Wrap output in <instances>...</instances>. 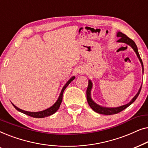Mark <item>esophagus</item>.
I'll list each match as a JSON object with an SVG mask.
<instances>
[{
	"instance_id": "esophagus-1",
	"label": "esophagus",
	"mask_w": 148,
	"mask_h": 148,
	"mask_svg": "<svg viewBox=\"0 0 148 148\" xmlns=\"http://www.w3.org/2000/svg\"><path fill=\"white\" fill-rule=\"evenodd\" d=\"M77 73H79V74H82L83 73H84V70H82V69H78Z\"/></svg>"
}]
</instances>
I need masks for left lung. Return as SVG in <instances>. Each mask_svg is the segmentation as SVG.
<instances>
[{"instance_id": "left-lung-1", "label": "left lung", "mask_w": 148, "mask_h": 148, "mask_svg": "<svg viewBox=\"0 0 148 148\" xmlns=\"http://www.w3.org/2000/svg\"><path fill=\"white\" fill-rule=\"evenodd\" d=\"M117 37L119 38V40L117 42H123V43L128 44V45L131 46V47H132L133 49L134 50V51L135 52V53H136V54H137V57L139 58V60H140L141 65H142L143 73V64L142 60H141L140 56H139L138 50H137V47L136 44H135V43L134 42V41H133V40H131V38L127 37L125 34L121 33V32H118V34H117ZM92 82H90V80H89L88 86V88H87V91H86L87 100H88L89 106H90L91 107V108H92V110H94L95 112H98V113H99V114H105V115L115 114H117V113L121 112V111H123V110H125V108H127V107L130 106V105L132 104L133 102H135V100H136L137 97H138L139 93H140L141 90V88H140V89H139L138 93L135 95V96L133 98V100H131L130 102L128 103L127 104L123 105V106H121L120 107H117V108H104V107H102V106H99V105H98V104H96V103H95L94 101L92 100V98H91V96H90V92H91V89H92Z\"/></svg>"}]
</instances>
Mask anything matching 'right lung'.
<instances>
[{
    "label": "right lung",
    "instance_id": "1",
    "mask_svg": "<svg viewBox=\"0 0 148 148\" xmlns=\"http://www.w3.org/2000/svg\"><path fill=\"white\" fill-rule=\"evenodd\" d=\"M74 79H75V77H73L71 78L67 82H66V84H65V86L63 87V88H62V90L61 91V93H60V94L59 98H58V100L56 101V102L53 105V106H51L49 108L46 109V110H45L40 111V112H27V111L23 110H21V109L17 108V106H15V105L13 104V106L15 107L16 110H17L18 111H19V112L23 113V114H27V115H28V116H29L34 117V118H44V117H46V116H50V115L53 114L54 113H55L56 111L58 110V109L59 108V107L60 106V104H61V102H62V95H63V92H64V90H65L66 87L69 86V84Z\"/></svg>",
    "mask_w": 148,
    "mask_h": 148
}]
</instances>
